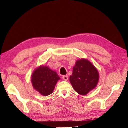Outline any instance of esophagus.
Instances as JSON below:
<instances>
[{"label": "esophagus", "mask_w": 128, "mask_h": 128, "mask_svg": "<svg viewBox=\"0 0 128 128\" xmlns=\"http://www.w3.org/2000/svg\"><path fill=\"white\" fill-rule=\"evenodd\" d=\"M63 79H64V80H65V81H67V80H68V76H63Z\"/></svg>", "instance_id": "34e87169"}]
</instances>
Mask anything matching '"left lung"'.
Listing matches in <instances>:
<instances>
[{
  "label": "left lung",
  "mask_w": 128,
  "mask_h": 128,
  "mask_svg": "<svg viewBox=\"0 0 128 128\" xmlns=\"http://www.w3.org/2000/svg\"><path fill=\"white\" fill-rule=\"evenodd\" d=\"M99 79V74L96 68L88 60L82 59L76 62L69 80L75 91L84 96L96 86Z\"/></svg>",
  "instance_id": "1"
}]
</instances>
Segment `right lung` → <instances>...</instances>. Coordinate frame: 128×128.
<instances>
[{
    "label": "right lung",
    "instance_id": "1",
    "mask_svg": "<svg viewBox=\"0 0 128 128\" xmlns=\"http://www.w3.org/2000/svg\"><path fill=\"white\" fill-rule=\"evenodd\" d=\"M60 79L56 72L47 66H40L32 73V83L34 88L40 94L48 96L52 94Z\"/></svg>",
    "mask_w": 128,
    "mask_h": 128
}]
</instances>
